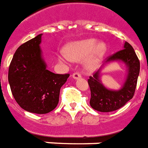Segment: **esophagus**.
I'll list each match as a JSON object with an SVG mask.
<instances>
[{
    "label": "esophagus",
    "instance_id": "obj_1",
    "mask_svg": "<svg viewBox=\"0 0 148 148\" xmlns=\"http://www.w3.org/2000/svg\"><path fill=\"white\" fill-rule=\"evenodd\" d=\"M81 77V75L79 74V72H74L73 74H72V78L74 79H78L79 78Z\"/></svg>",
    "mask_w": 148,
    "mask_h": 148
}]
</instances>
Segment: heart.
<instances>
[{"label":"heart","mask_w":148,"mask_h":148,"mask_svg":"<svg viewBox=\"0 0 148 148\" xmlns=\"http://www.w3.org/2000/svg\"><path fill=\"white\" fill-rule=\"evenodd\" d=\"M66 54H60L61 62L80 61L84 58L85 68L89 71L96 70L102 62L108 52V47L104 42H98L96 39H84L69 44L65 48Z\"/></svg>","instance_id":"obj_1"}]
</instances>
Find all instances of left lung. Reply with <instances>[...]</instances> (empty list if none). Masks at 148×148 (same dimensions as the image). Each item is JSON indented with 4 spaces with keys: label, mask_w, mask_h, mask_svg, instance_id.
Listing matches in <instances>:
<instances>
[{
    "label": "left lung",
    "mask_w": 148,
    "mask_h": 148,
    "mask_svg": "<svg viewBox=\"0 0 148 148\" xmlns=\"http://www.w3.org/2000/svg\"><path fill=\"white\" fill-rule=\"evenodd\" d=\"M113 62H123L127 68V75L122 87L118 90L106 88L101 81L102 70ZM139 60L129 43L124 42L123 49L106 60L99 69L88 79L91 90L90 105L93 109L101 112H110L118 110L132 99L139 74Z\"/></svg>",
    "instance_id": "1"
}]
</instances>
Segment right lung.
I'll list each match as a JSON object with an SVG mask.
<instances>
[{
	"label": "right lung",
	"instance_id": "obj_1",
	"mask_svg": "<svg viewBox=\"0 0 148 148\" xmlns=\"http://www.w3.org/2000/svg\"><path fill=\"white\" fill-rule=\"evenodd\" d=\"M42 34L16 49L9 69V83L12 96L27 112L46 114L55 109L60 91L69 74H55L47 69L40 49Z\"/></svg>",
	"mask_w": 148,
	"mask_h": 148
}]
</instances>
